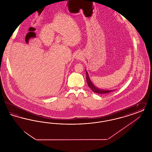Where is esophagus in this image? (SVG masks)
I'll list each match as a JSON object with an SVG mask.
<instances>
[{"instance_id":"esophagus-1","label":"esophagus","mask_w":152,"mask_h":152,"mask_svg":"<svg viewBox=\"0 0 152 152\" xmlns=\"http://www.w3.org/2000/svg\"><path fill=\"white\" fill-rule=\"evenodd\" d=\"M80 57H81V56H80V55H79H79H77V56H76V58H77V59H80Z\"/></svg>"}]
</instances>
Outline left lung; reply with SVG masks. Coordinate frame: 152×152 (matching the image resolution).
Wrapping results in <instances>:
<instances>
[{
  "label": "left lung",
  "instance_id": "1",
  "mask_svg": "<svg viewBox=\"0 0 152 152\" xmlns=\"http://www.w3.org/2000/svg\"><path fill=\"white\" fill-rule=\"evenodd\" d=\"M86 76H87L86 80H87V84L88 85V87H89L95 93L98 94H105L110 93V92H112L114 91V90H103L97 88L91 81L87 71H86Z\"/></svg>",
  "mask_w": 152,
  "mask_h": 152
}]
</instances>
